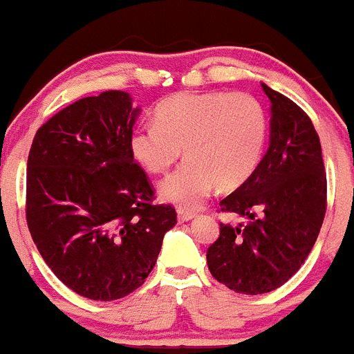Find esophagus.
Instances as JSON below:
<instances>
[{
  "label": "esophagus",
  "instance_id": "obj_1",
  "mask_svg": "<svg viewBox=\"0 0 354 354\" xmlns=\"http://www.w3.org/2000/svg\"><path fill=\"white\" fill-rule=\"evenodd\" d=\"M192 218H196V213H192V211H178V220H180V222H188V220H192Z\"/></svg>",
  "mask_w": 354,
  "mask_h": 354
}]
</instances>
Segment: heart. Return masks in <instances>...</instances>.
<instances>
[{"label":"heart","instance_id":"obj_1","mask_svg":"<svg viewBox=\"0 0 354 354\" xmlns=\"http://www.w3.org/2000/svg\"><path fill=\"white\" fill-rule=\"evenodd\" d=\"M269 120L248 92H180L155 108V124L132 131V157L151 174H164L183 148L187 160L160 185V196L180 209H197L216 185L232 190L262 160Z\"/></svg>","mask_w":354,"mask_h":354}]
</instances>
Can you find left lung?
<instances>
[{
  "mask_svg": "<svg viewBox=\"0 0 354 354\" xmlns=\"http://www.w3.org/2000/svg\"><path fill=\"white\" fill-rule=\"evenodd\" d=\"M270 99V143L255 173L220 203L246 223H220L207 248L218 283L246 295L285 285L306 262L326 211L322 143L306 111L262 84Z\"/></svg>",
  "mask_w": 354,
  "mask_h": 354,
  "instance_id": "obj_1",
  "label": "left lung"
}]
</instances>
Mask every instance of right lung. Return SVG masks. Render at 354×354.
I'll return each mask as SVG.
<instances>
[{
    "instance_id": "1",
    "label": "right lung",
    "mask_w": 354,
    "mask_h": 354,
    "mask_svg": "<svg viewBox=\"0 0 354 354\" xmlns=\"http://www.w3.org/2000/svg\"><path fill=\"white\" fill-rule=\"evenodd\" d=\"M140 110L127 92L75 101L36 131L28 157L26 220L39 255L68 288L115 300L153 269L176 209L129 147Z\"/></svg>"
}]
</instances>
